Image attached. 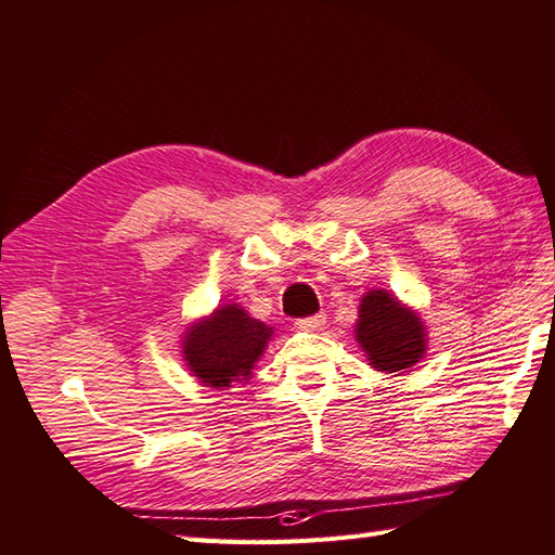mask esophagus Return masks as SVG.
Listing matches in <instances>:
<instances>
[{
  "mask_svg": "<svg viewBox=\"0 0 555 555\" xmlns=\"http://www.w3.org/2000/svg\"><path fill=\"white\" fill-rule=\"evenodd\" d=\"M324 324H326V314H312V317L295 321V326H298L300 331H319Z\"/></svg>",
  "mask_w": 555,
  "mask_h": 555,
  "instance_id": "esophagus-1",
  "label": "esophagus"
}]
</instances>
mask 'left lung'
Instances as JSON below:
<instances>
[{
    "label": "left lung",
    "instance_id": "1",
    "mask_svg": "<svg viewBox=\"0 0 555 555\" xmlns=\"http://www.w3.org/2000/svg\"><path fill=\"white\" fill-rule=\"evenodd\" d=\"M354 336L371 366L385 373L411 369L428 350V333L421 317L388 291H369L364 295Z\"/></svg>",
    "mask_w": 555,
    "mask_h": 555
}]
</instances>
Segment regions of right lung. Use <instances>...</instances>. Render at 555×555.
Returning <instances> with one entry per match:
<instances>
[{"label": "right lung", "instance_id": "add662e5", "mask_svg": "<svg viewBox=\"0 0 555 555\" xmlns=\"http://www.w3.org/2000/svg\"><path fill=\"white\" fill-rule=\"evenodd\" d=\"M274 328L248 317L236 302L217 307L210 317L196 321L184 336V362L203 385L215 390L250 378Z\"/></svg>", "mask_w": 555, "mask_h": 555}]
</instances>
